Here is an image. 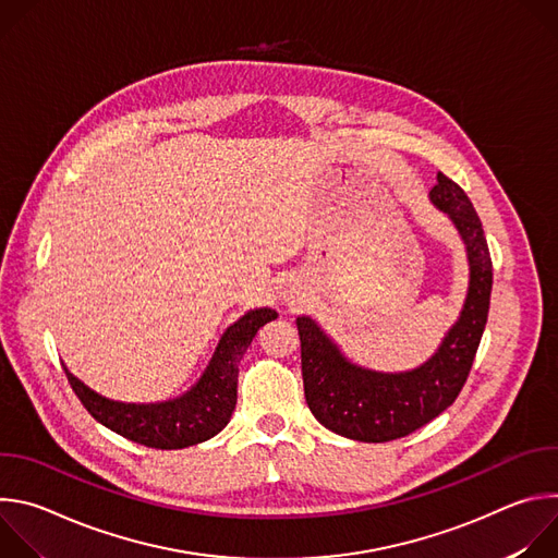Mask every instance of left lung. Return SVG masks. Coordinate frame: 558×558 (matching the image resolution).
<instances>
[{"mask_svg":"<svg viewBox=\"0 0 558 558\" xmlns=\"http://www.w3.org/2000/svg\"><path fill=\"white\" fill-rule=\"evenodd\" d=\"M433 203L457 225L470 260V287L459 323L439 351L411 373H375L347 362L308 317H298L304 397L325 428L368 444L407 437L441 415L461 392L480 349L493 291V258L465 192L437 174Z\"/></svg>","mask_w":558,"mask_h":558,"instance_id":"8db88e82","label":"left lung"}]
</instances>
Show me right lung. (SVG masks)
Returning <instances> with one entry per match:
<instances>
[{"label":"right lung","mask_w":558,"mask_h":558,"mask_svg":"<svg viewBox=\"0 0 558 558\" xmlns=\"http://www.w3.org/2000/svg\"><path fill=\"white\" fill-rule=\"evenodd\" d=\"M274 308H258L231 325L201 377L181 400L163 404H121L90 390L65 371V377L84 409L106 428L147 448H187L220 433L233 409L238 388V364L256 338L258 329L276 320Z\"/></svg>","instance_id":"add662e5"}]
</instances>
